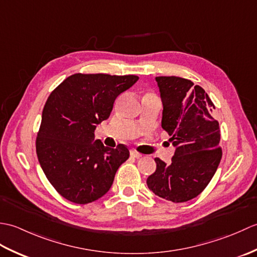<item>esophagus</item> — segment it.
<instances>
[{"label":"esophagus","mask_w":257,"mask_h":257,"mask_svg":"<svg viewBox=\"0 0 257 257\" xmlns=\"http://www.w3.org/2000/svg\"><path fill=\"white\" fill-rule=\"evenodd\" d=\"M130 156L134 157V158H140L143 155L139 154V152H137L136 150H132V151H130Z\"/></svg>","instance_id":"1"}]
</instances>
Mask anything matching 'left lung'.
Instances as JSON below:
<instances>
[{"instance_id": "8db88e82", "label": "left lung", "mask_w": 257, "mask_h": 257, "mask_svg": "<svg viewBox=\"0 0 257 257\" xmlns=\"http://www.w3.org/2000/svg\"><path fill=\"white\" fill-rule=\"evenodd\" d=\"M163 103L162 128L176 147L171 162L156 158L147 185L156 195L181 203L194 199L214 176L222 158L220 125L205 90L176 76L156 77Z\"/></svg>"}]
</instances>
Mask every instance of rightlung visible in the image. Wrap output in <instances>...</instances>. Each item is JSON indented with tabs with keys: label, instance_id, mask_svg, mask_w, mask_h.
Instances as JSON below:
<instances>
[{
	"label": "right lung",
	"instance_id": "1",
	"mask_svg": "<svg viewBox=\"0 0 257 257\" xmlns=\"http://www.w3.org/2000/svg\"><path fill=\"white\" fill-rule=\"evenodd\" d=\"M139 79L136 75L69 76L48 96L36 137V155L48 181L63 198L87 204L105 195L127 146L108 148L94 140L96 124L108 119L114 99Z\"/></svg>",
	"mask_w": 257,
	"mask_h": 257
}]
</instances>
